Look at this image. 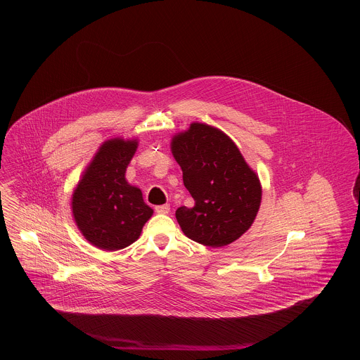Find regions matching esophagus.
<instances>
[{
    "mask_svg": "<svg viewBox=\"0 0 360 360\" xmlns=\"http://www.w3.org/2000/svg\"><path fill=\"white\" fill-rule=\"evenodd\" d=\"M155 212H156V213H162V214H166V213H169V212H170V205L165 204V205L155 206Z\"/></svg>",
    "mask_w": 360,
    "mask_h": 360,
    "instance_id": "34e87169",
    "label": "esophagus"
}]
</instances>
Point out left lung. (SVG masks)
Masks as SVG:
<instances>
[{
  "mask_svg": "<svg viewBox=\"0 0 360 360\" xmlns=\"http://www.w3.org/2000/svg\"><path fill=\"white\" fill-rule=\"evenodd\" d=\"M172 153L195 202L176 210L183 233L213 248L240 238L257 217L262 190L236 144L217 129L193 123L173 139Z\"/></svg>",
  "mask_w": 360,
  "mask_h": 360,
  "instance_id": "8db88e82",
  "label": "left lung"
}]
</instances>
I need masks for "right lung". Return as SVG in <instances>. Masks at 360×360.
Listing matches in <instances>:
<instances>
[{
	"label": "right lung",
	"mask_w": 360,
	"mask_h": 360,
	"mask_svg": "<svg viewBox=\"0 0 360 360\" xmlns=\"http://www.w3.org/2000/svg\"><path fill=\"white\" fill-rule=\"evenodd\" d=\"M136 148V141H106L73 194L72 209L80 231L105 251L133 244L154 212L144 202L141 191L124 179Z\"/></svg>",
	"instance_id": "obj_1"
}]
</instances>
